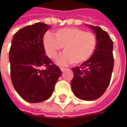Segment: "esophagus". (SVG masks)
I'll list each match as a JSON object with an SVG mask.
<instances>
[{
    "instance_id": "obj_1",
    "label": "esophagus",
    "mask_w": 127,
    "mask_h": 127,
    "mask_svg": "<svg viewBox=\"0 0 127 127\" xmlns=\"http://www.w3.org/2000/svg\"><path fill=\"white\" fill-rule=\"evenodd\" d=\"M60 69H61V71H62V72H64V71H66L67 68H63V67H61V68H60Z\"/></svg>"
}]
</instances>
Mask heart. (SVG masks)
Segmentation results:
<instances>
[{
    "label": "heart",
    "instance_id": "b5f03b06",
    "mask_svg": "<svg viewBox=\"0 0 127 127\" xmlns=\"http://www.w3.org/2000/svg\"><path fill=\"white\" fill-rule=\"evenodd\" d=\"M95 34L76 27H64L54 32V37L46 33L43 37V46L46 55L56 59L64 46V54L56 60L57 64H81L88 61L97 47Z\"/></svg>",
    "mask_w": 127,
    "mask_h": 127
}]
</instances>
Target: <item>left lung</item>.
I'll return each instance as SVG.
<instances>
[{
	"mask_svg": "<svg viewBox=\"0 0 127 127\" xmlns=\"http://www.w3.org/2000/svg\"><path fill=\"white\" fill-rule=\"evenodd\" d=\"M97 37V47L90 59L81 66L72 68L73 78L71 88L73 94L83 100H94L99 98L110 84L112 73L113 42L102 28L88 25Z\"/></svg>",
	"mask_w": 127,
	"mask_h": 127,
	"instance_id": "left-lung-1",
	"label": "left lung"
}]
</instances>
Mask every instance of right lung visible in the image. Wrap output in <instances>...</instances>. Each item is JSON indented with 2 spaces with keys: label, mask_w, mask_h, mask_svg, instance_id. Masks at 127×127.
<instances>
[{
  "label": "right lung",
  "mask_w": 127,
  "mask_h": 127,
  "mask_svg": "<svg viewBox=\"0 0 127 127\" xmlns=\"http://www.w3.org/2000/svg\"><path fill=\"white\" fill-rule=\"evenodd\" d=\"M50 27L37 22L17 31L12 39L9 60L12 85L22 99L31 103L49 99L61 75L43 46L44 35ZM43 66L47 69L41 70Z\"/></svg>",
  "instance_id": "obj_1"
}]
</instances>
